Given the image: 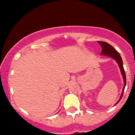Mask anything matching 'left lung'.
<instances>
[{
    "mask_svg": "<svg viewBox=\"0 0 135 135\" xmlns=\"http://www.w3.org/2000/svg\"><path fill=\"white\" fill-rule=\"evenodd\" d=\"M98 42L100 44L101 46L103 48L101 55H106V56L111 57V58H114V60L117 61L118 64H119V68L121 71V73L122 74L123 80H124V86H123V91H122V93L121 97L120 98L119 100L117 101V103H116V104H117V103L120 101V99L123 97V91H124L125 87V86H126V75H125V70H124V68H123L122 60L120 55L119 54V53L117 52V50H116L113 47H112V45H110V44H109L108 43H107V42H104L98 41Z\"/></svg>",
    "mask_w": 135,
    "mask_h": 135,
    "instance_id": "8db88e82",
    "label": "left lung"
}]
</instances>
